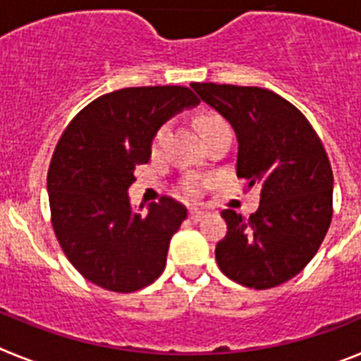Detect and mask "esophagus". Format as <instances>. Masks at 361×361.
I'll list each match as a JSON object with an SVG mask.
<instances>
[{"label":"esophagus","mask_w":361,"mask_h":361,"mask_svg":"<svg viewBox=\"0 0 361 361\" xmlns=\"http://www.w3.org/2000/svg\"><path fill=\"white\" fill-rule=\"evenodd\" d=\"M202 216H204V212H200V209H190V219L193 220V222H199Z\"/></svg>","instance_id":"34e87169"}]
</instances>
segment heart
I'll list each match as a JSON object with an SVG mask.
<instances>
[{
	"mask_svg": "<svg viewBox=\"0 0 361 361\" xmlns=\"http://www.w3.org/2000/svg\"><path fill=\"white\" fill-rule=\"evenodd\" d=\"M224 123L222 117H219L213 111H202L199 116L195 117V126L200 133L209 130L212 126L215 124ZM164 133H166V124H162L161 128H157V132L153 133V139H152V152L157 153L159 148L162 145V139H164ZM200 190H202V180L197 177H188L183 184H180V193H183L186 199H197L200 195Z\"/></svg>",
	"mask_w": 361,
	"mask_h": 361,
	"instance_id": "1",
	"label": "heart"
}]
</instances>
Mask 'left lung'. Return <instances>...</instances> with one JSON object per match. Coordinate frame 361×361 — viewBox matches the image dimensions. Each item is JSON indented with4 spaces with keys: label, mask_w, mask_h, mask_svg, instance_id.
Listing matches in <instances>:
<instances>
[{
    "label": "left lung",
    "mask_w": 361,
    "mask_h": 361,
    "mask_svg": "<svg viewBox=\"0 0 361 361\" xmlns=\"http://www.w3.org/2000/svg\"><path fill=\"white\" fill-rule=\"evenodd\" d=\"M237 133V175L260 190L250 219L224 209L216 244L220 271L245 288L288 282L317 255L333 216V170L309 121L275 92L258 86L191 82Z\"/></svg>",
    "instance_id": "8db88e82"
}]
</instances>
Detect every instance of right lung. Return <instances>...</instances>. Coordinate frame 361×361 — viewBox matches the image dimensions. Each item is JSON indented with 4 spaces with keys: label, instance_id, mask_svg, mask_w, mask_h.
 I'll use <instances>...</instances> for the list:
<instances>
[{
    "label": "right lung",
    "instance_id": "1",
    "mask_svg": "<svg viewBox=\"0 0 361 361\" xmlns=\"http://www.w3.org/2000/svg\"><path fill=\"white\" fill-rule=\"evenodd\" d=\"M199 103L186 86L110 92L82 108L57 142L47 177L54 231L70 264L99 288L132 293L162 275L188 209L164 197L135 212L128 188L149 161L153 133Z\"/></svg>",
    "mask_w": 361,
    "mask_h": 361
}]
</instances>
